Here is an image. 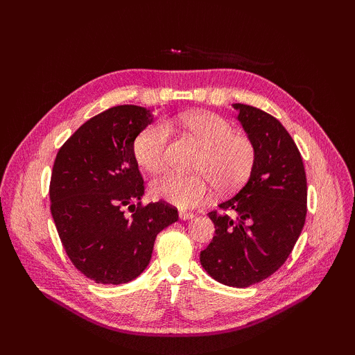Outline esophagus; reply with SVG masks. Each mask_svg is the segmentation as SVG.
I'll return each instance as SVG.
<instances>
[{
	"mask_svg": "<svg viewBox=\"0 0 355 355\" xmlns=\"http://www.w3.org/2000/svg\"><path fill=\"white\" fill-rule=\"evenodd\" d=\"M179 218H180L182 220H188V219H192V218H194V213L180 210V211H179Z\"/></svg>",
	"mask_w": 355,
	"mask_h": 355,
	"instance_id": "34e87169",
	"label": "esophagus"
}]
</instances>
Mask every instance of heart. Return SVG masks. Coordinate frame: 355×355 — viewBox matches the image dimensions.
I'll return each mask as SVG.
<instances>
[{
  "instance_id": "obj_1",
  "label": "heart",
  "mask_w": 355,
  "mask_h": 355,
  "mask_svg": "<svg viewBox=\"0 0 355 355\" xmlns=\"http://www.w3.org/2000/svg\"><path fill=\"white\" fill-rule=\"evenodd\" d=\"M180 125L202 146L196 170L201 175H161L151 182V194L182 209L198 207L211 196V184L219 192H232L250 178L256 163V146L247 135L234 133V125L218 114L189 112L179 116ZM168 127L155 123L145 127L133 144V154L144 170L159 171L167 163Z\"/></svg>"
}]
</instances>
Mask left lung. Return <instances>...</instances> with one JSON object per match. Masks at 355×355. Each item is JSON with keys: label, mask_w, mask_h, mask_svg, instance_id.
<instances>
[{"label": "left lung", "mask_w": 355, "mask_h": 355, "mask_svg": "<svg viewBox=\"0 0 355 355\" xmlns=\"http://www.w3.org/2000/svg\"><path fill=\"white\" fill-rule=\"evenodd\" d=\"M237 120L256 146L247 184L209 218L214 237L200 262L214 280L231 287L261 283L280 268L306 218V175L299 149L283 124L250 105L234 103Z\"/></svg>", "instance_id": "obj_1"}]
</instances>
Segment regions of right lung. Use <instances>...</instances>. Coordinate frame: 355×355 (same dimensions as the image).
I'll return each mask as SVG.
<instances>
[{
    "mask_svg": "<svg viewBox=\"0 0 355 355\" xmlns=\"http://www.w3.org/2000/svg\"><path fill=\"white\" fill-rule=\"evenodd\" d=\"M151 123V111L142 106H114L85 121L53 164L50 210L62 245L73 266L99 284L141 275L157 234L179 219L164 201L141 204L145 185L133 144ZM127 205L132 217L123 214Z\"/></svg>",
    "mask_w": 355,
    "mask_h": 355,
    "instance_id": "obj_1",
    "label": "right lung"
}]
</instances>
